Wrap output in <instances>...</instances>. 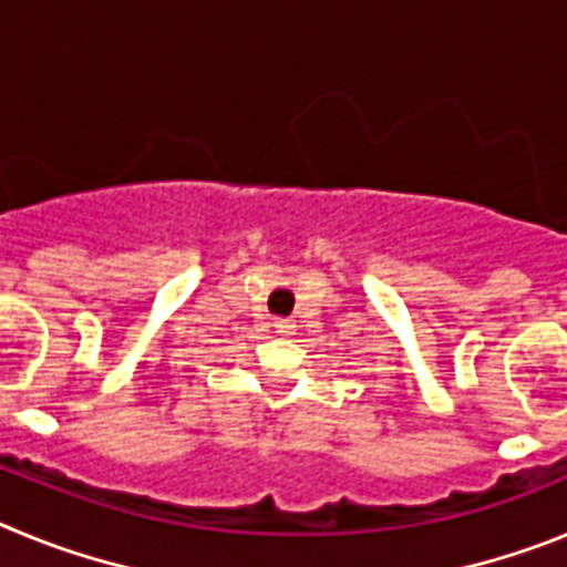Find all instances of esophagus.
Masks as SVG:
<instances>
[{
    "instance_id": "esophagus-1",
    "label": "esophagus",
    "mask_w": 567,
    "mask_h": 567,
    "mask_svg": "<svg viewBox=\"0 0 567 567\" xmlns=\"http://www.w3.org/2000/svg\"><path fill=\"white\" fill-rule=\"evenodd\" d=\"M275 329H278L280 334L289 332V320H275Z\"/></svg>"
}]
</instances>
